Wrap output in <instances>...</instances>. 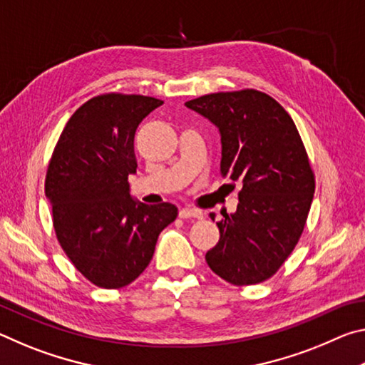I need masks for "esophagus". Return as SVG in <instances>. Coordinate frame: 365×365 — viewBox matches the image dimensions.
I'll use <instances>...</instances> for the list:
<instances>
[{
  "label": "esophagus",
  "instance_id": "34e87169",
  "mask_svg": "<svg viewBox=\"0 0 365 365\" xmlns=\"http://www.w3.org/2000/svg\"><path fill=\"white\" fill-rule=\"evenodd\" d=\"M180 219H202V212L197 211V209H191V207H183L180 209Z\"/></svg>",
  "mask_w": 365,
  "mask_h": 365
}]
</instances>
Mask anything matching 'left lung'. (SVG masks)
<instances>
[{"instance_id": "1", "label": "left lung", "mask_w": 365, "mask_h": 365, "mask_svg": "<svg viewBox=\"0 0 365 365\" xmlns=\"http://www.w3.org/2000/svg\"><path fill=\"white\" fill-rule=\"evenodd\" d=\"M185 106L219 128L220 174L242 183L237 212L217 222L220 238L206 262L232 285L267 280L298 243L316 190L298 128L274 98L257 90L205 95Z\"/></svg>"}]
</instances>
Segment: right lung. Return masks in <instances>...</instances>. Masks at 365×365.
<instances>
[{"mask_svg":"<svg viewBox=\"0 0 365 365\" xmlns=\"http://www.w3.org/2000/svg\"><path fill=\"white\" fill-rule=\"evenodd\" d=\"M160 104L143 95L91 98L67 120L48 164L45 195L58 242L96 287L115 289L138 279L159 233L177 219L170 202L132 200L128 185L137 172L135 132Z\"/></svg>","mask_w":365,"mask_h":365,"instance_id":"obj_1","label":"right lung"}]
</instances>
